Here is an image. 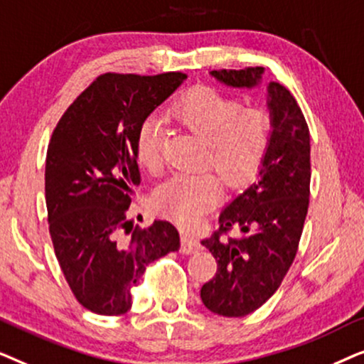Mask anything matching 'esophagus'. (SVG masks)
Listing matches in <instances>:
<instances>
[{
	"label": "esophagus",
	"instance_id": "34e87169",
	"mask_svg": "<svg viewBox=\"0 0 364 364\" xmlns=\"http://www.w3.org/2000/svg\"><path fill=\"white\" fill-rule=\"evenodd\" d=\"M181 240H182L181 252L186 253V255H191V253H196L198 250H202L200 242H198L193 235H191V233H182Z\"/></svg>",
	"mask_w": 364,
	"mask_h": 364
}]
</instances>
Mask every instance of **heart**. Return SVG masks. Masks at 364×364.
<instances>
[{"label":"heart","mask_w":364,"mask_h":364,"mask_svg":"<svg viewBox=\"0 0 364 364\" xmlns=\"http://www.w3.org/2000/svg\"><path fill=\"white\" fill-rule=\"evenodd\" d=\"M172 116L187 131L207 141L205 166L222 173L228 186H240L255 176L270 144V119L262 109H243L237 99L213 89H196L172 107ZM164 132L157 119L149 117L139 129L136 157L151 173L162 171ZM213 173L177 176L162 183L156 205L183 225H192L220 197Z\"/></svg>","instance_id":"heart-1"}]
</instances>
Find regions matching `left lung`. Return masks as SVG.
Listing matches in <instances>:
<instances>
[{"label": "left lung", "instance_id": "obj_1", "mask_svg": "<svg viewBox=\"0 0 364 364\" xmlns=\"http://www.w3.org/2000/svg\"><path fill=\"white\" fill-rule=\"evenodd\" d=\"M228 87L253 89L263 68L212 71ZM270 144L255 183L227 203L220 228L202 240L217 260V273L200 290L208 310L238 318L260 308L282 285L295 260L310 198V131L295 97L278 82L267 86ZM232 228L237 239L225 237Z\"/></svg>", "mask_w": 364, "mask_h": 364}]
</instances>
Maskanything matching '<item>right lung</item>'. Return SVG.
Listing matches in <instances>:
<instances>
[{
	"label": "right lung",
	"mask_w": 364,
	"mask_h": 364,
	"mask_svg": "<svg viewBox=\"0 0 364 364\" xmlns=\"http://www.w3.org/2000/svg\"><path fill=\"white\" fill-rule=\"evenodd\" d=\"M186 79L182 73L102 74L53 132L44 173L49 233L74 296L97 315L131 310V288L146 267L181 247L171 222L139 228L126 212L141 183L139 129Z\"/></svg>",
	"instance_id": "1"
}]
</instances>
